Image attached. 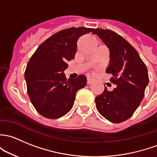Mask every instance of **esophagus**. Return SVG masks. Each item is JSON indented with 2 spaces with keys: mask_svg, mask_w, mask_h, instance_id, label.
<instances>
[{
  "mask_svg": "<svg viewBox=\"0 0 157 157\" xmlns=\"http://www.w3.org/2000/svg\"><path fill=\"white\" fill-rule=\"evenodd\" d=\"M93 83V80H92L91 78H87V81H86V83L88 84V85H90V84H91Z\"/></svg>",
  "mask_w": 157,
  "mask_h": 157,
  "instance_id": "34e87169",
  "label": "esophagus"
}]
</instances>
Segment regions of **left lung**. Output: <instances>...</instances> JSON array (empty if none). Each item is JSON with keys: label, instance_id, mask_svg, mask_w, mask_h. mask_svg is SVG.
Wrapping results in <instances>:
<instances>
[{"label": "left lung", "instance_id": "left-lung-1", "mask_svg": "<svg viewBox=\"0 0 157 157\" xmlns=\"http://www.w3.org/2000/svg\"><path fill=\"white\" fill-rule=\"evenodd\" d=\"M97 34L110 50V65L106 72L116 85L112 91L107 87L95 98L98 111L112 123L129 119L141 104L149 82L146 65L134 47L114 31L96 29Z\"/></svg>", "mask_w": 157, "mask_h": 157}]
</instances>
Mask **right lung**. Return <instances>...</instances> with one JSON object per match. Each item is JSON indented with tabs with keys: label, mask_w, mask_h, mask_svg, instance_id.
Segmentation results:
<instances>
[{
	"label": "right lung",
	"mask_w": 157,
	"mask_h": 157,
	"mask_svg": "<svg viewBox=\"0 0 157 157\" xmlns=\"http://www.w3.org/2000/svg\"><path fill=\"white\" fill-rule=\"evenodd\" d=\"M93 30L72 27L59 31L42 43L28 62L27 92L33 106L44 117L58 119L68 113L77 92L86 84L84 75L67 80L64 71L67 61L74 58L78 39Z\"/></svg>",
	"instance_id": "add662e5"
}]
</instances>
